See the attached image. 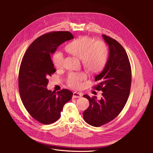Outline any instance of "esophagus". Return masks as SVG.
<instances>
[{
    "label": "esophagus",
    "instance_id": "34e87169",
    "mask_svg": "<svg viewBox=\"0 0 153 153\" xmlns=\"http://www.w3.org/2000/svg\"><path fill=\"white\" fill-rule=\"evenodd\" d=\"M82 96V94L80 93H77V92H74L73 93V98H79Z\"/></svg>",
    "mask_w": 153,
    "mask_h": 153
}]
</instances>
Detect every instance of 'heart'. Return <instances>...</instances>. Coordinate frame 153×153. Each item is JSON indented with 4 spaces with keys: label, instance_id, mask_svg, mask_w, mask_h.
<instances>
[{
    "label": "heart",
    "instance_id": "obj_1",
    "mask_svg": "<svg viewBox=\"0 0 153 153\" xmlns=\"http://www.w3.org/2000/svg\"><path fill=\"white\" fill-rule=\"evenodd\" d=\"M65 50L80 59L84 68L92 74L99 73L103 70L108 61V51L102 41H96L88 36H80L70 42ZM53 63L57 69H62L64 65V57L62 53L56 52L52 57ZM86 76L83 72L70 73L67 83L72 88H79Z\"/></svg>",
    "mask_w": 153,
    "mask_h": 153
}]
</instances>
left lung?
I'll return each mask as SVG.
<instances>
[{"instance_id":"1","label":"left lung","mask_w":153,"mask_h":153,"mask_svg":"<svg viewBox=\"0 0 153 153\" xmlns=\"http://www.w3.org/2000/svg\"><path fill=\"white\" fill-rule=\"evenodd\" d=\"M109 47V58L103 71L95 77L99 83L94 89L102 91L100 100L90 97V106L83 113V119L99 127L115 119L122 111L129 97L131 84V68L123 47L115 39L102 35Z\"/></svg>"}]
</instances>
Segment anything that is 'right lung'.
Wrapping results in <instances>:
<instances>
[{
	"instance_id": "right-lung-1",
	"label": "right lung",
	"mask_w": 153,
	"mask_h": 153,
	"mask_svg": "<svg viewBox=\"0 0 153 153\" xmlns=\"http://www.w3.org/2000/svg\"><path fill=\"white\" fill-rule=\"evenodd\" d=\"M69 31H53L34 40L22 60L19 72V90L25 109L37 122L48 125L60 117L63 107L73 93L62 89L48 90V78L56 72L50 55L62 43L73 39Z\"/></svg>"
}]
</instances>
